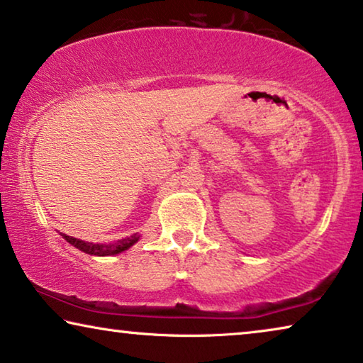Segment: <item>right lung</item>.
Returning a JSON list of instances; mask_svg holds the SVG:
<instances>
[{"instance_id": "1", "label": "right lung", "mask_w": 363, "mask_h": 363, "mask_svg": "<svg viewBox=\"0 0 363 363\" xmlns=\"http://www.w3.org/2000/svg\"><path fill=\"white\" fill-rule=\"evenodd\" d=\"M62 236L69 242V245L77 247V250L86 254H91V256H113V254H121L122 251H127L128 247H132L135 242L140 240L138 235H132L128 238H123V240H118L117 242H113V245H94V242L81 241L68 235Z\"/></svg>"}]
</instances>
